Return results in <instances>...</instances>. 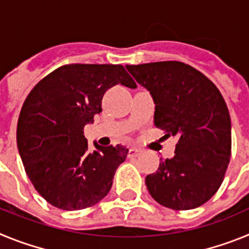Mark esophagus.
<instances>
[{
    "instance_id": "obj_1",
    "label": "esophagus",
    "mask_w": 249,
    "mask_h": 249,
    "mask_svg": "<svg viewBox=\"0 0 249 249\" xmlns=\"http://www.w3.org/2000/svg\"><path fill=\"white\" fill-rule=\"evenodd\" d=\"M142 153V151L138 148H135V147H132V148H129V152H128V156L129 157H138V156Z\"/></svg>"
}]
</instances>
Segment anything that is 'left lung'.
<instances>
[{
    "mask_svg": "<svg viewBox=\"0 0 249 249\" xmlns=\"http://www.w3.org/2000/svg\"><path fill=\"white\" fill-rule=\"evenodd\" d=\"M151 93L155 126L177 137L175 156L146 177L149 195L176 211L202 206L218 191L230 163L231 117L214 83L183 62L127 65Z\"/></svg>",
    "mask_w": 249,
    "mask_h": 249,
    "instance_id": "left-lung-1",
    "label": "left lung"
}]
</instances>
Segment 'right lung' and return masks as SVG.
Instances as JSON below:
<instances>
[{
    "instance_id": "add662e5",
    "label": "right lung",
    "mask_w": 249,
    "mask_h": 249,
    "mask_svg": "<svg viewBox=\"0 0 249 249\" xmlns=\"http://www.w3.org/2000/svg\"><path fill=\"white\" fill-rule=\"evenodd\" d=\"M137 85L121 65H66L39 81L22 106L17 147L37 192L52 206L78 211L105 198L128 149L94 142L83 128L102 112L103 94L113 86Z\"/></svg>"
}]
</instances>
